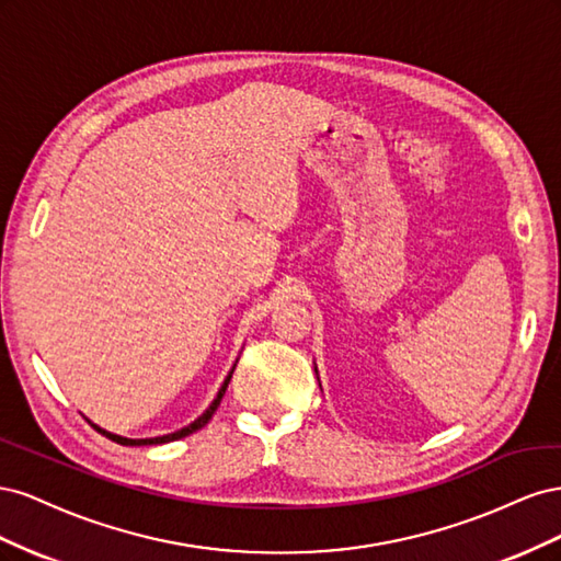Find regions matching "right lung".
Listing matches in <instances>:
<instances>
[{
    "mask_svg": "<svg viewBox=\"0 0 561 561\" xmlns=\"http://www.w3.org/2000/svg\"><path fill=\"white\" fill-rule=\"evenodd\" d=\"M231 375H233V369L229 371V377L225 379V383H222V388H219V393H217V398L213 400V404L208 407L206 412H203L194 423H190V426H184L182 431H175V433H171V435H161V437H147V439H128V437H122V435H114V433H107V431H103V428H98L95 423H91V426L98 431V433H103L105 437H110L112 443H116V445H126V447H142V445H163V443H173V439H180V437H186V435H192V433H196V431H201L203 426H206V423L213 419V414L217 412V407H219V402H222V398H225V390H227V386H229V381H231Z\"/></svg>",
    "mask_w": 561,
    "mask_h": 561,
    "instance_id": "right-lung-1",
    "label": "right lung"
}]
</instances>
